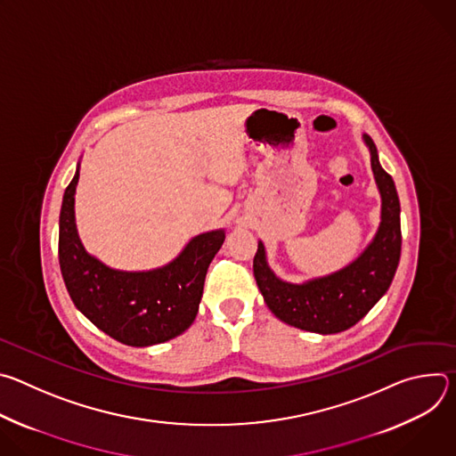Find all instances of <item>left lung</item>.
<instances>
[{"mask_svg":"<svg viewBox=\"0 0 456 456\" xmlns=\"http://www.w3.org/2000/svg\"><path fill=\"white\" fill-rule=\"evenodd\" d=\"M362 142L370 151L375 185L380 194V222L361 254L343 269L303 283L281 280L269 265L265 243L259 240L254 256V278L271 312L290 327L338 334L361 321L386 294L401 259V204L394 178L389 176L368 135Z\"/></svg>","mask_w":456,"mask_h":456,"instance_id":"8db88e82","label":"left lung"}]
</instances>
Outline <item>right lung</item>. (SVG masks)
<instances>
[{
	"instance_id": "1",
	"label": "right lung",
	"mask_w": 456,
	"mask_h": 456,
	"mask_svg": "<svg viewBox=\"0 0 456 456\" xmlns=\"http://www.w3.org/2000/svg\"><path fill=\"white\" fill-rule=\"evenodd\" d=\"M79 164L59 215V265L81 314L127 346H151L183 334L197 317L204 281L225 229L191 238L169 264L150 271H118L90 254L76 225Z\"/></svg>"
}]
</instances>
